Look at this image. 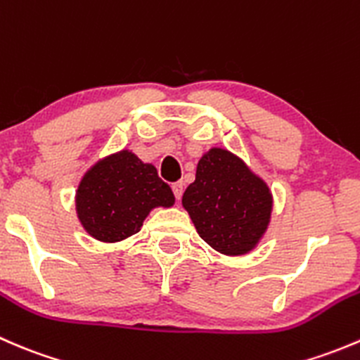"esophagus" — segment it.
I'll list each match as a JSON object with an SVG mask.
<instances>
[{"mask_svg": "<svg viewBox=\"0 0 360 360\" xmlns=\"http://www.w3.org/2000/svg\"><path fill=\"white\" fill-rule=\"evenodd\" d=\"M172 191H174V197H176V200H181V197H183V191H184V184L183 183H174L172 184Z\"/></svg>", "mask_w": 360, "mask_h": 360, "instance_id": "obj_1", "label": "esophagus"}]
</instances>
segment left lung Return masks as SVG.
I'll return each mask as SVG.
<instances>
[{
    "label": "left lung",
    "mask_w": 360,
    "mask_h": 360,
    "mask_svg": "<svg viewBox=\"0 0 360 360\" xmlns=\"http://www.w3.org/2000/svg\"><path fill=\"white\" fill-rule=\"evenodd\" d=\"M198 235L212 249L240 256L256 248L271 216V193L233 153L212 148L183 195Z\"/></svg>",
    "instance_id": "obj_1"
}]
</instances>
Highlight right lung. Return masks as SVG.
<instances>
[{"instance_id":"1","label":"right lung","mask_w":360,"mask_h":360,"mask_svg":"<svg viewBox=\"0 0 360 360\" xmlns=\"http://www.w3.org/2000/svg\"><path fill=\"white\" fill-rule=\"evenodd\" d=\"M170 205L174 193L157 169L127 150L97 162L76 191L78 219L101 242L137 233L151 209Z\"/></svg>"}]
</instances>
